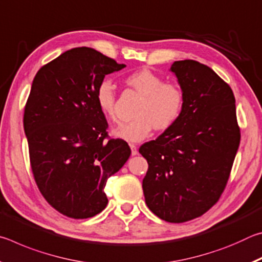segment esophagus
<instances>
[{
	"instance_id": "obj_1",
	"label": "esophagus",
	"mask_w": 262,
	"mask_h": 262,
	"mask_svg": "<svg viewBox=\"0 0 262 262\" xmlns=\"http://www.w3.org/2000/svg\"><path fill=\"white\" fill-rule=\"evenodd\" d=\"M129 147H130L133 156H136L137 152H139V151H137V147H136V145H135V144H129Z\"/></svg>"
}]
</instances>
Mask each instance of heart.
Returning a JSON list of instances; mask_svg holds the SVG:
<instances>
[{"label":"heart","instance_id":"obj_1","mask_svg":"<svg viewBox=\"0 0 262 262\" xmlns=\"http://www.w3.org/2000/svg\"><path fill=\"white\" fill-rule=\"evenodd\" d=\"M129 86L142 95L136 118L113 129V135L128 142H140L151 134L154 128L166 130L179 120L185 106V92L179 84L165 82L157 73L142 68L126 78ZM96 105L106 118L115 120V86L104 78L95 94Z\"/></svg>","mask_w":262,"mask_h":262}]
</instances>
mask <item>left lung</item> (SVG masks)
<instances>
[{"label":"left lung","instance_id":"8db88e82","mask_svg":"<svg viewBox=\"0 0 262 262\" xmlns=\"http://www.w3.org/2000/svg\"><path fill=\"white\" fill-rule=\"evenodd\" d=\"M185 92L183 114L156 140L140 147L148 162L145 203L170 223L202 216L220 200L241 143L236 99L227 82L194 60L171 67Z\"/></svg>","mask_w":262,"mask_h":262}]
</instances>
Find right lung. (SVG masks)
I'll list each match as a JSON object with an SVG mask.
<instances>
[{
  "label": "right lung",
  "mask_w": 262,
  "mask_h": 262,
  "mask_svg": "<svg viewBox=\"0 0 262 262\" xmlns=\"http://www.w3.org/2000/svg\"><path fill=\"white\" fill-rule=\"evenodd\" d=\"M125 67L94 48L76 47L33 79L23 118L31 170L45 200L70 219L105 209L106 181L130 156L126 141L108 136L95 100L105 75Z\"/></svg>",
  "instance_id": "obj_1"
}]
</instances>
